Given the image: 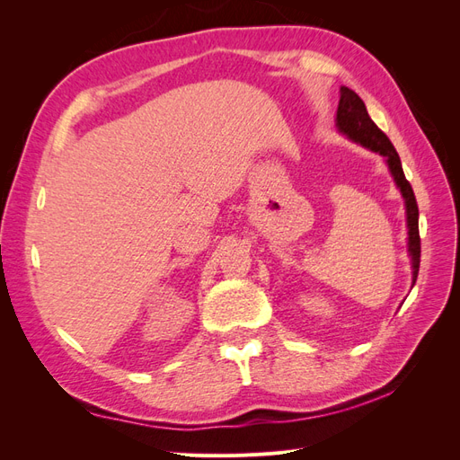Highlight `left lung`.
<instances>
[{
    "instance_id": "8db88e82",
    "label": "left lung",
    "mask_w": 460,
    "mask_h": 460,
    "mask_svg": "<svg viewBox=\"0 0 460 460\" xmlns=\"http://www.w3.org/2000/svg\"><path fill=\"white\" fill-rule=\"evenodd\" d=\"M336 128L340 134L349 137L351 142L363 146L374 153H380L385 159L389 174L394 176V182L399 188L402 199H405V213H407V249L411 257V269H412V286L416 282L420 269V235H419V205H416L414 191L407 182L405 172H402L401 159L394 144L389 137L376 127L374 120L368 117V111L365 102L349 90L341 86L340 90V105L336 113ZM411 286V289H412Z\"/></svg>"
}]
</instances>
